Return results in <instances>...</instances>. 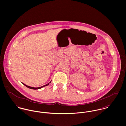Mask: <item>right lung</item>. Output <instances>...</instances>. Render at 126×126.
I'll return each instance as SVG.
<instances>
[{"label":"right lung","instance_id":"add662e5","mask_svg":"<svg viewBox=\"0 0 126 126\" xmlns=\"http://www.w3.org/2000/svg\"><path fill=\"white\" fill-rule=\"evenodd\" d=\"M51 82V81L49 82V83H50ZM23 83V84H24V85L25 86H26L27 87H28V88H30V89H34V90H36V89H41V88H43V87H45V86H46L48 85H49V83H47V84H46V85H44V86H41V87H37V88H35V87H31V86H28V85H26L25 84H24V83Z\"/></svg>","mask_w":126,"mask_h":126}]
</instances>
